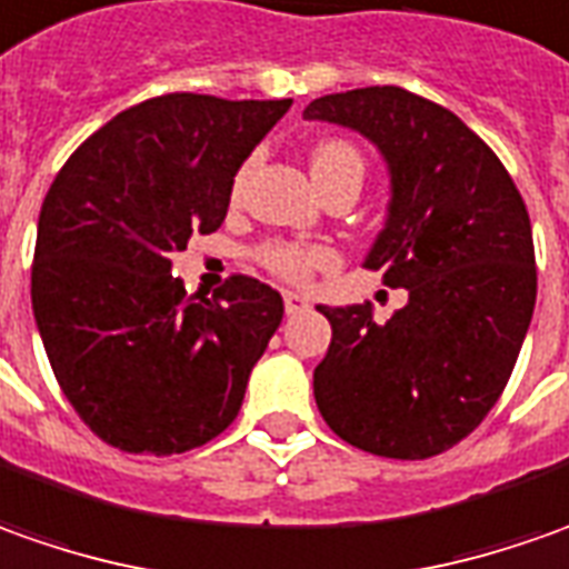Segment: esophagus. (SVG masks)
I'll use <instances>...</instances> for the list:
<instances>
[{
  "label": "esophagus",
  "instance_id": "esophagus-1",
  "mask_svg": "<svg viewBox=\"0 0 569 569\" xmlns=\"http://www.w3.org/2000/svg\"><path fill=\"white\" fill-rule=\"evenodd\" d=\"M310 310V300L307 297H300V293L293 291H284V312L288 316H297V312Z\"/></svg>",
  "mask_w": 569,
  "mask_h": 569
}]
</instances>
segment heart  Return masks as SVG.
I'll return each instance as SVG.
<instances>
[{"instance_id": "obj_1", "label": "heart", "mask_w": 569, "mask_h": 569, "mask_svg": "<svg viewBox=\"0 0 569 569\" xmlns=\"http://www.w3.org/2000/svg\"><path fill=\"white\" fill-rule=\"evenodd\" d=\"M310 169L316 184L326 187L335 178H353L357 184H363V156L353 143L347 140H322L310 156ZM250 178V162L240 166L234 174V197H238L243 184ZM257 259L281 281H293V284H303L310 281L316 272H326L335 253L329 247H319V243H300V240H269L257 250Z\"/></svg>"}]
</instances>
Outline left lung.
I'll return each instance as SVG.
<instances>
[{"label": "left lung", "mask_w": 569, "mask_h": 569, "mask_svg": "<svg viewBox=\"0 0 569 569\" xmlns=\"http://www.w3.org/2000/svg\"><path fill=\"white\" fill-rule=\"evenodd\" d=\"M303 116L382 150L391 203L366 269L410 297L382 326L369 303L319 307L331 345L312 372L316 407L360 451L436 457L486 419L520 357L536 310L523 197L479 133L403 87L319 97Z\"/></svg>", "instance_id": "left-lung-1"}]
</instances>
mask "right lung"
Instances as JSON below:
<instances>
[{
    "mask_svg": "<svg viewBox=\"0 0 569 569\" xmlns=\"http://www.w3.org/2000/svg\"><path fill=\"white\" fill-rule=\"evenodd\" d=\"M291 99L166 93L87 137L46 193L33 319L68 403L128 453H184L234 422L281 293L231 276L212 297L171 276L224 222L240 162Z\"/></svg>",
    "mask_w": 569,
    "mask_h": 569,
    "instance_id": "1",
    "label": "right lung"
}]
</instances>
